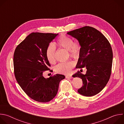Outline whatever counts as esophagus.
Returning <instances> with one entry per match:
<instances>
[{
  "mask_svg": "<svg viewBox=\"0 0 124 124\" xmlns=\"http://www.w3.org/2000/svg\"><path fill=\"white\" fill-rule=\"evenodd\" d=\"M66 78H69V79L73 78V77H72V76H66Z\"/></svg>",
  "mask_w": 124,
  "mask_h": 124,
  "instance_id": "obj_1",
  "label": "esophagus"
}]
</instances>
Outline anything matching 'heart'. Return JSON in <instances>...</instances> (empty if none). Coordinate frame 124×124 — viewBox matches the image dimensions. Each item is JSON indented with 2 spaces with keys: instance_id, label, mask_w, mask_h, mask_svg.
<instances>
[{
  "instance_id": "b5f03b06",
  "label": "heart",
  "mask_w": 124,
  "mask_h": 124,
  "mask_svg": "<svg viewBox=\"0 0 124 124\" xmlns=\"http://www.w3.org/2000/svg\"><path fill=\"white\" fill-rule=\"evenodd\" d=\"M55 44L59 47L68 50L70 57L77 59L79 57L81 50V45L78 42H74L73 39L65 34H61L57 39ZM55 48L50 44L46 49V55L48 61L50 63H54L55 61ZM75 64L73 61L60 63L54 67L55 71L57 73L69 75L71 72Z\"/></svg>"
}]
</instances>
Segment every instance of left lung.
<instances>
[{"label":"left lung","mask_w":124,"mask_h":124,"mask_svg":"<svg viewBox=\"0 0 124 124\" xmlns=\"http://www.w3.org/2000/svg\"><path fill=\"white\" fill-rule=\"evenodd\" d=\"M67 34L81 45L78 68L87 69L85 75L78 72L73 76L82 80L83 85L78 92L86 97L95 96L103 89L110 78L113 59L110 44L101 33L90 26H84Z\"/></svg>","instance_id":"1"}]
</instances>
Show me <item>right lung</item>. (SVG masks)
<instances>
[{
	"mask_svg": "<svg viewBox=\"0 0 124 124\" xmlns=\"http://www.w3.org/2000/svg\"><path fill=\"white\" fill-rule=\"evenodd\" d=\"M58 34L33 32L17 46L14 54V74L23 91L32 99L41 102L50 101L57 95L64 75L56 74L46 78L45 70L50 65L46 51Z\"/></svg>",
	"mask_w": 124,
	"mask_h": 124,
	"instance_id": "add662e5",
	"label": "right lung"
}]
</instances>
